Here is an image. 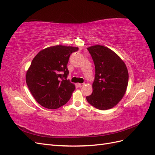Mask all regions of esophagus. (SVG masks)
Instances as JSON below:
<instances>
[{"label":"esophagus","mask_w":155,"mask_h":155,"mask_svg":"<svg viewBox=\"0 0 155 155\" xmlns=\"http://www.w3.org/2000/svg\"><path fill=\"white\" fill-rule=\"evenodd\" d=\"M84 85H85V84H84V83H78V85L79 87H82L84 86Z\"/></svg>","instance_id":"34e87169"}]
</instances>
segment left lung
I'll list each match as a JSON object with an SVG mask.
<instances>
[{
    "instance_id": "8db88e82",
    "label": "left lung",
    "mask_w": 155,
    "mask_h": 155,
    "mask_svg": "<svg viewBox=\"0 0 155 155\" xmlns=\"http://www.w3.org/2000/svg\"><path fill=\"white\" fill-rule=\"evenodd\" d=\"M95 65L93 92L87 101L100 110L113 108L122 99L129 81V74L124 61L114 51L101 45L87 48Z\"/></svg>"
}]
</instances>
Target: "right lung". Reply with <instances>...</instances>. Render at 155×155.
<instances>
[{"label":"right lung","instance_id":"add662e5","mask_svg":"<svg viewBox=\"0 0 155 155\" xmlns=\"http://www.w3.org/2000/svg\"><path fill=\"white\" fill-rule=\"evenodd\" d=\"M78 47L56 45L41 50L27 70L26 81L39 104L56 109L66 104L76 88L67 78L70 55Z\"/></svg>","mask_w":155,"mask_h":155}]
</instances>
